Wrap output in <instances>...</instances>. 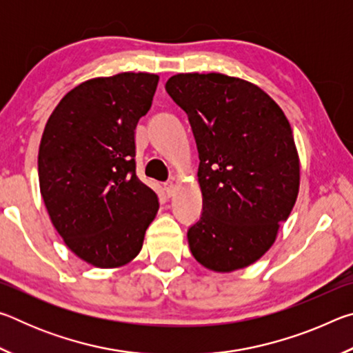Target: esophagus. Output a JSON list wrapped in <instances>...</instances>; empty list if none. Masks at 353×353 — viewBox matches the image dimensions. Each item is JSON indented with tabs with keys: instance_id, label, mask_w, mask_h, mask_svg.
Instances as JSON below:
<instances>
[{
	"instance_id": "34e87169",
	"label": "esophagus",
	"mask_w": 353,
	"mask_h": 353,
	"mask_svg": "<svg viewBox=\"0 0 353 353\" xmlns=\"http://www.w3.org/2000/svg\"><path fill=\"white\" fill-rule=\"evenodd\" d=\"M163 191H165V194L168 196V198H171V196L174 194V191H176L174 182H165L163 183Z\"/></svg>"
}]
</instances>
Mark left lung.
Here are the masks:
<instances>
[{
  "instance_id": "left-lung-1",
  "label": "left lung",
  "mask_w": 353,
  "mask_h": 353,
  "mask_svg": "<svg viewBox=\"0 0 353 353\" xmlns=\"http://www.w3.org/2000/svg\"><path fill=\"white\" fill-rule=\"evenodd\" d=\"M166 92L187 112L199 152L202 216L190 250L214 272L252 265L274 244L301 183L290 121L255 83L221 73H181Z\"/></svg>"
}]
</instances>
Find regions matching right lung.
<instances>
[{
    "label": "right lung",
    "mask_w": 353,
    "mask_h": 353,
    "mask_svg": "<svg viewBox=\"0 0 353 353\" xmlns=\"http://www.w3.org/2000/svg\"><path fill=\"white\" fill-rule=\"evenodd\" d=\"M159 76L93 77L61 99L39 148L40 193L57 234L97 268L132 261L159 212L135 171V128L151 109Z\"/></svg>",
    "instance_id": "add662e5"
}]
</instances>
